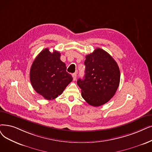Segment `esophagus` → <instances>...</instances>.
Here are the masks:
<instances>
[{
  "mask_svg": "<svg viewBox=\"0 0 152 152\" xmlns=\"http://www.w3.org/2000/svg\"><path fill=\"white\" fill-rule=\"evenodd\" d=\"M72 77H73V80H74V81L76 80V79H77V74H76V73H74V74H72Z\"/></svg>",
  "mask_w": 152,
  "mask_h": 152,
  "instance_id": "1",
  "label": "esophagus"
}]
</instances>
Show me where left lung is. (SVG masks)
<instances>
[{
  "label": "left lung",
  "instance_id": "left-lung-1",
  "mask_svg": "<svg viewBox=\"0 0 152 152\" xmlns=\"http://www.w3.org/2000/svg\"><path fill=\"white\" fill-rule=\"evenodd\" d=\"M86 58V74L83 79L77 80V85L81 88L83 99L90 105L99 107L108 102L117 92L120 69L110 54L100 48Z\"/></svg>",
  "mask_w": 152,
  "mask_h": 152
}]
</instances>
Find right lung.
<instances>
[{
    "instance_id": "1",
    "label": "right lung",
    "mask_w": 152,
    "mask_h": 152,
    "mask_svg": "<svg viewBox=\"0 0 152 152\" xmlns=\"http://www.w3.org/2000/svg\"><path fill=\"white\" fill-rule=\"evenodd\" d=\"M60 52L51 53L48 48L42 50L32 63L30 80L34 89L46 100H53L61 95L73 78L66 71Z\"/></svg>"
}]
</instances>
